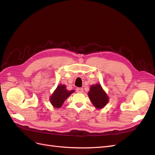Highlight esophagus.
<instances>
[{"mask_svg":"<svg viewBox=\"0 0 155 155\" xmlns=\"http://www.w3.org/2000/svg\"><path fill=\"white\" fill-rule=\"evenodd\" d=\"M76 92L78 93H82V92H83V89L82 88H77Z\"/></svg>","mask_w":155,"mask_h":155,"instance_id":"esophagus-1","label":"esophagus"}]
</instances>
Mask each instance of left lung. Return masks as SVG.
<instances>
[{"mask_svg":"<svg viewBox=\"0 0 155 155\" xmlns=\"http://www.w3.org/2000/svg\"><path fill=\"white\" fill-rule=\"evenodd\" d=\"M88 96L93 105L97 109L105 107L109 101V97L100 83L91 85Z\"/></svg>","mask_w":155,"mask_h":155,"instance_id":"8db88e82","label":"left lung"}]
</instances>
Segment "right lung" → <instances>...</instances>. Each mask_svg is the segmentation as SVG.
Segmentation results:
<instances>
[{
  "label": "right lung",
  "mask_w": 155,
  "mask_h": 155,
  "mask_svg": "<svg viewBox=\"0 0 155 155\" xmlns=\"http://www.w3.org/2000/svg\"><path fill=\"white\" fill-rule=\"evenodd\" d=\"M74 90L68 91L66 85L60 84L50 97V101L54 108H60L64 101L74 92Z\"/></svg>",
  "instance_id": "obj_1"
}]
</instances>
